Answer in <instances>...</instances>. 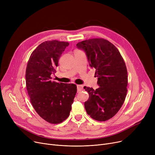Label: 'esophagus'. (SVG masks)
<instances>
[{
    "mask_svg": "<svg viewBox=\"0 0 155 155\" xmlns=\"http://www.w3.org/2000/svg\"><path fill=\"white\" fill-rule=\"evenodd\" d=\"M77 92H79L80 91H81L82 90V88H83V86H82V85H77Z\"/></svg>",
    "mask_w": 155,
    "mask_h": 155,
    "instance_id": "obj_1",
    "label": "esophagus"
}]
</instances>
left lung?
Here are the masks:
<instances>
[{
	"label": "left lung",
	"instance_id": "obj_1",
	"mask_svg": "<svg viewBox=\"0 0 155 155\" xmlns=\"http://www.w3.org/2000/svg\"><path fill=\"white\" fill-rule=\"evenodd\" d=\"M87 56L91 67L95 69L98 88L84 87L89 98L84 105L87 114L98 121L114 116L123 105L127 94V71L117 48L102 38L85 40L77 44Z\"/></svg>",
	"mask_w": 155,
	"mask_h": 155
}]
</instances>
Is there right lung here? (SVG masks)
Instances as JSON below:
<instances>
[{
	"label": "right lung",
	"instance_id": "add662e5",
	"mask_svg": "<svg viewBox=\"0 0 155 155\" xmlns=\"http://www.w3.org/2000/svg\"><path fill=\"white\" fill-rule=\"evenodd\" d=\"M68 42L46 41L31 53L26 70V84L30 101L39 116L48 123L59 124L67 119L77 93L73 84L51 81Z\"/></svg>",
	"mask_w": 155,
	"mask_h": 155
}]
</instances>
